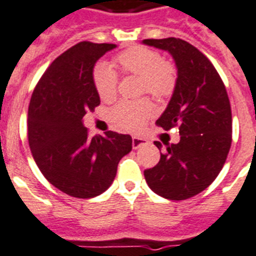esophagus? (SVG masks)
<instances>
[{
    "mask_svg": "<svg viewBox=\"0 0 256 256\" xmlns=\"http://www.w3.org/2000/svg\"><path fill=\"white\" fill-rule=\"evenodd\" d=\"M146 143H148V142H146V139H143V138H138V136L132 138V148H134V150H138V148L146 146Z\"/></svg>",
    "mask_w": 256,
    "mask_h": 256,
    "instance_id": "esophagus-1",
    "label": "esophagus"
}]
</instances>
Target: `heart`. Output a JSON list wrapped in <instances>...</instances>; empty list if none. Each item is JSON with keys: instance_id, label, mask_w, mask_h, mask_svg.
<instances>
[{"instance_id": "1", "label": "heart", "mask_w": 256, "mask_h": 256, "mask_svg": "<svg viewBox=\"0 0 256 256\" xmlns=\"http://www.w3.org/2000/svg\"><path fill=\"white\" fill-rule=\"evenodd\" d=\"M116 64L125 74L139 76L140 91L157 99H166L174 94L178 84V70L164 60L160 52L146 46H134L120 52L114 58ZM92 84L103 100H112L117 94L118 77L106 62H99L92 68ZM154 113V106L150 99L121 100L110 110V121L120 130L136 132L142 130L146 120Z\"/></svg>"}]
</instances>
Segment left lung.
Listing matches in <instances>:
<instances>
[{"label":"left lung","mask_w":256,"mask_h":256,"mask_svg":"<svg viewBox=\"0 0 256 256\" xmlns=\"http://www.w3.org/2000/svg\"><path fill=\"white\" fill-rule=\"evenodd\" d=\"M168 51L178 68V84L156 124L179 128L180 142L165 143L158 164L144 170L150 190L168 200L190 198L219 175L232 144V110L226 86L215 66L190 42L175 37L144 40ZM158 150L162 146L154 142Z\"/></svg>","instance_id":"left-lung-1"}]
</instances>
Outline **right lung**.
<instances>
[{
    "label": "right lung",
    "instance_id": "add662e5",
    "mask_svg": "<svg viewBox=\"0 0 256 256\" xmlns=\"http://www.w3.org/2000/svg\"><path fill=\"white\" fill-rule=\"evenodd\" d=\"M113 44L82 41L48 66L28 108V142L36 164L58 190L77 198L99 196L112 184L130 135L106 131L88 136L82 118L100 104L92 68Z\"/></svg>",
    "mask_w": 256,
    "mask_h": 256
}]
</instances>
